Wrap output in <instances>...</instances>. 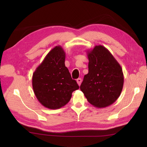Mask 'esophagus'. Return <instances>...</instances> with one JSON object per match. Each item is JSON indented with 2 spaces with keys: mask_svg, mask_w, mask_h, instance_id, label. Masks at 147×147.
I'll return each mask as SVG.
<instances>
[{
  "mask_svg": "<svg viewBox=\"0 0 147 147\" xmlns=\"http://www.w3.org/2000/svg\"><path fill=\"white\" fill-rule=\"evenodd\" d=\"M76 82H77L78 84V85H79V86H80L81 83H82V80L81 79V78H78V79H77Z\"/></svg>",
  "mask_w": 147,
  "mask_h": 147,
  "instance_id": "1",
  "label": "esophagus"
}]
</instances>
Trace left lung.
Here are the masks:
<instances>
[{
	"instance_id": "8db88e82",
	"label": "left lung",
	"mask_w": 147,
	"mask_h": 147,
	"mask_svg": "<svg viewBox=\"0 0 147 147\" xmlns=\"http://www.w3.org/2000/svg\"><path fill=\"white\" fill-rule=\"evenodd\" d=\"M88 73L80 86L87 100L94 107L111 105L120 96L124 83L123 69L109 50L96 45L87 52Z\"/></svg>"
}]
</instances>
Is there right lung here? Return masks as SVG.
I'll return each instance as SVG.
<instances>
[{
    "label": "right lung",
    "instance_id": "add662e5",
    "mask_svg": "<svg viewBox=\"0 0 147 147\" xmlns=\"http://www.w3.org/2000/svg\"><path fill=\"white\" fill-rule=\"evenodd\" d=\"M65 58L64 49L56 46L33 74L34 93L40 104L50 109H60L67 104L72 93L79 88L65 66Z\"/></svg>",
    "mask_w": 147,
    "mask_h": 147
}]
</instances>
